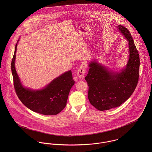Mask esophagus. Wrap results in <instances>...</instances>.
Listing matches in <instances>:
<instances>
[{"instance_id":"obj_1","label":"esophagus","mask_w":152,"mask_h":152,"mask_svg":"<svg viewBox=\"0 0 152 152\" xmlns=\"http://www.w3.org/2000/svg\"><path fill=\"white\" fill-rule=\"evenodd\" d=\"M86 73V66L83 64V65L80 66V68L78 69L77 72V75L80 80H83L84 77Z\"/></svg>"}]
</instances>
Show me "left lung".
<instances>
[{
  "label": "left lung",
  "mask_w": 152,
  "mask_h": 152,
  "mask_svg": "<svg viewBox=\"0 0 152 152\" xmlns=\"http://www.w3.org/2000/svg\"><path fill=\"white\" fill-rule=\"evenodd\" d=\"M117 27L128 42L129 59L125 67L115 71L92 61L88 64L89 69L85 77L89 87V102L99 110L121 105L130 98L139 80V55L132 37L126 27L121 25Z\"/></svg>",
  "instance_id": "8db88e82"
}]
</instances>
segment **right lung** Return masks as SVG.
Returning a JSON list of instances; mask_svg holds the SVG:
<instances>
[{"instance_id": "add662e5", "label": "right lung", "mask_w": 152, "mask_h": 152, "mask_svg": "<svg viewBox=\"0 0 152 152\" xmlns=\"http://www.w3.org/2000/svg\"><path fill=\"white\" fill-rule=\"evenodd\" d=\"M17 42L12 61V73L14 87L19 99L27 108L35 112L54 115L60 113L66 104L71 88L74 85L71 71H66L51 81L40 89L24 87L19 77L15 68Z\"/></svg>"}]
</instances>
